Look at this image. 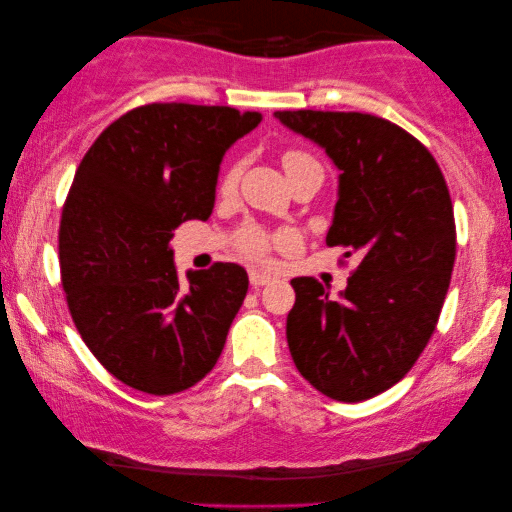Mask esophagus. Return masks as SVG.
Masks as SVG:
<instances>
[{
  "mask_svg": "<svg viewBox=\"0 0 512 512\" xmlns=\"http://www.w3.org/2000/svg\"><path fill=\"white\" fill-rule=\"evenodd\" d=\"M272 279H275V277L268 275V272H261V270H249V282H251V286H254V289H258V286L270 284Z\"/></svg>",
  "mask_w": 512,
  "mask_h": 512,
  "instance_id": "esophagus-1",
  "label": "esophagus"
}]
</instances>
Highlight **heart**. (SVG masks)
<instances>
[{
    "label": "heart",
    "instance_id": "obj_1",
    "mask_svg": "<svg viewBox=\"0 0 512 512\" xmlns=\"http://www.w3.org/2000/svg\"><path fill=\"white\" fill-rule=\"evenodd\" d=\"M282 163H284V170L286 174L298 172L303 170V167H319L317 160L312 156H307L305 151H298V149H289L282 156ZM240 172L242 167L240 165H230L226 174H223L221 179V186L219 191L223 195H230L237 188V181H240ZM237 249H240V254H244L247 258H254V261H261V258L268 256L270 251V237L263 233L261 228H244L240 235H237Z\"/></svg>",
    "mask_w": 512,
    "mask_h": 512
}]
</instances>
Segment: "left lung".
I'll return each mask as SVG.
<instances>
[{
    "label": "left lung",
    "mask_w": 512,
    "mask_h": 512,
    "mask_svg": "<svg viewBox=\"0 0 512 512\" xmlns=\"http://www.w3.org/2000/svg\"><path fill=\"white\" fill-rule=\"evenodd\" d=\"M275 118L340 170L326 244L359 258L340 298L314 277L291 279L293 363L324 396L366 401L403 380L436 331L457 254L450 191L429 149L396 123L312 109Z\"/></svg>",
    "instance_id": "obj_1"
}]
</instances>
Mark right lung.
Returning a JSON list of instances; mask_svg holds the SVG:
<instances>
[{
    "instance_id": "1",
    "label": "right lung",
    "mask_w": 512,
    "mask_h": 512,
    "mask_svg": "<svg viewBox=\"0 0 512 512\" xmlns=\"http://www.w3.org/2000/svg\"><path fill=\"white\" fill-rule=\"evenodd\" d=\"M261 118L144 104L116 118L74 174L58 237L62 289L90 352L132 389L179 394L219 361L247 270L214 263L181 286L170 240L184 221L209 219L223 156Z\"/></svg>"
}]
</instances>
